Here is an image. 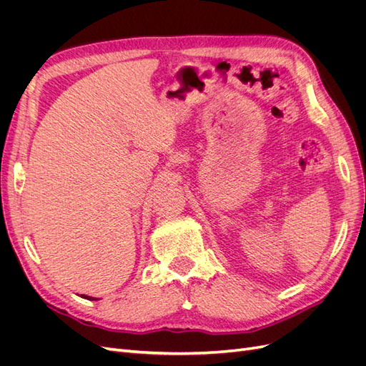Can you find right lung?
Returning a JSON list of instances; mask_svg holds the SVG:
<instances>
[{"mask_svg": "<svg viewBox=\"0 0 366 366\" xmlns=\"http://www.w3.org/2000/svg\"><path fill=\"white\" fill-rule=\"evenodd\" d=\"M85 299H90V301H94V299L93 297H90V296H85V295H82Z\"/></svg>", "mask_w": 366, "mask_h": 366, "instance_id": "right-lung-1", "label": "right lung"}]
</instances>
